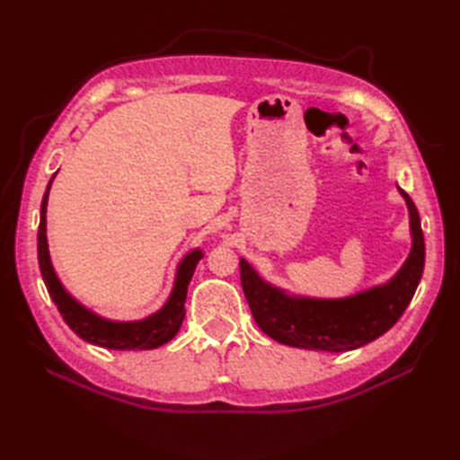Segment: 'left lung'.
<instances>
[{"mask_svg":"<svg viewBox=\"0 0 460 460\" xmlns=\"http://www.w3.org/2000/svg\"><path fill=\"white\" fill-rule=\"evenodd\" d=\"M397 190L407 203L411 251L384 285L344 298L290 295L262 279L245 259L239 261L243 292L252 318L267 336L300 349L348 351L384 336L402 318L423 275L425 239L413 199L402 188Z\"/></svg>","mask_w":460,"mask_h":460,"instance_id":"8db88e82","label":"left lung"}]
</instances>
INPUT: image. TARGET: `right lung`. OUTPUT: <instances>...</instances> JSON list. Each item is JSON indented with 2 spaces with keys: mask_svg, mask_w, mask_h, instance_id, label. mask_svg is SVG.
I'll return each instance as SVG.
<instances>
[{
  "mask_svg": "<svg viewBox=\"0 0 460 460\" xmlns=\"http://www.w3.org/2000/svg\"><path fill=\"white\" fill-rule=\"evenodd\" d=\"M55 175L57 172L53 173L51 181H49L41 201V221H39L37 233V257L49 296L53 298L55 306L61 312V316L68 324V328L84 341H89V344L109 349H154L168 344L181 328L190 280L193 277L195 267H198V262L203 259L201 249L190 251L188 255L178 262L173 287L168 300L164 302V306L160 310L152 312L150 316L140 320H111L96 314V312L86 308L83 302L76 300L71 292L65 288L53 267L51 255H49L47 201Z\"/></svg>",
  "mask_w": 460,
  "mask_h": 460,
  "instance_id": "1",
  "label": "right lung"
}]
</instances>
